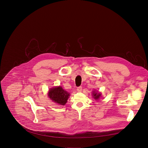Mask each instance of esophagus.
Masks as SVG:
<instances>
[{
    "instance_id": "esophagus-1",
    "label": "esophagus",
    "mask_w": 148,
    "mask_h": 148,
    "mask_svg": "<svg viewBox=\"0 0 148 148\" xmlns=\"http://www.w3.org/2000/svg\"><path fill=\"white\" fill-rule=\"evenodd\" d=\"M82 86H79V87L77 88V90L79 92H80L82 91Z\"/></svg>"
}]
</instances>
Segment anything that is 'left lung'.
Wrapping results in <instances>:
<instances>
[{"mask_svg": "<svg viewBox=\"0 0 148 148\" xmlns=\"http://www.w3.org/2000/svg\"><path fill=\"white\" fill-rule=\"evenodd\" d=\"M101 93H99V92H96V91L94 90L92 92L93 98H94L96 100L98 99L101 97Z\"/></svg>", "mask_w": 148, "mask_h": 148, "instance_id": "8db88e82", "label": "left lung"}]
</instances>
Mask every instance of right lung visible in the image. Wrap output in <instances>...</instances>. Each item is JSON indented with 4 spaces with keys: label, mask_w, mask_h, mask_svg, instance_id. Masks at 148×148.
<instances>
[{
    "label": "right lung",
    "mask_w": 148,
    "mask_h": 148,
    "mask_svg": "<svg viewBox=\"0 0 148 148\" xmlns=\"http://www.w3.org/2000/svg\"><path fill=\"white\" fill-rule=\"evenodd\" d=\"M48 96L52 101L59 105L64 106L69 98V94L61 86H56L49 90Z\"/></svg>",
    "instance_id": "right-lung-1"
}]
</instances>
